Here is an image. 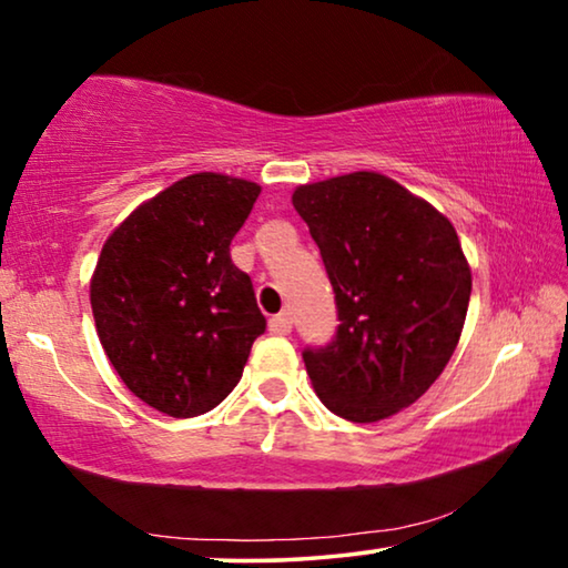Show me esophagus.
Here are the masks:
<instances>
[{
  "mask_svg": "<svg viewBox=\"0 0 568 568\" xmlns=\"http://www.w3.org/2000/svg\"><path fill=\"white\" fill-rule=\"evenodd\" d=\"M268 331L274 335L292 333V315H290V312H278V315L271 317L268 320Z\"/></svg>",
  "mask_w": 568,
  "mask_h": 568,
  "instance_id": "34e87169",
  "label": "esophagus"
}]
</instances>
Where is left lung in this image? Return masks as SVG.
<instances>
[{
	"instance_id": "left-lung-1",
	"label": "left lung",
	"mask_w": 568,
	"mask_h": 568,
	"mask_svg": "<svg viewBox=\"0 0 568 568\" xmlns=\"http://www.w3.org/2000/svg\"><path fill=\"white\" fill-rule=\"evenodd\" d=\"M292 204L323 256L341 323L331 343L302 351L312 386L345 420H384L430 389L462 338L471 271L456 230L374 171L300 186Z\"/></svg>"
}]
</instances>
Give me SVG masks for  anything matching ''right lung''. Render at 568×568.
I'll list each match as a JSON object with an SVG mask.
<instances>
[{
  "mask_svg": "<svg viewBox=\"0 0 568 568\" xmlns=\"http://www.w3.org/2000/svg\"><path fill=\"white\" fill-rule=\"evenodd\" d=\"M261 186L192 174L106 237L92 278L102 348L120 379L169 417L217 407L266 331L251 276L230 258Z\"/></svg>",
  "mask_w": 568,
  "mask_h": 568,
  "instance_id": "obj_1",
  "label": "right lung"
}]
</instances>
